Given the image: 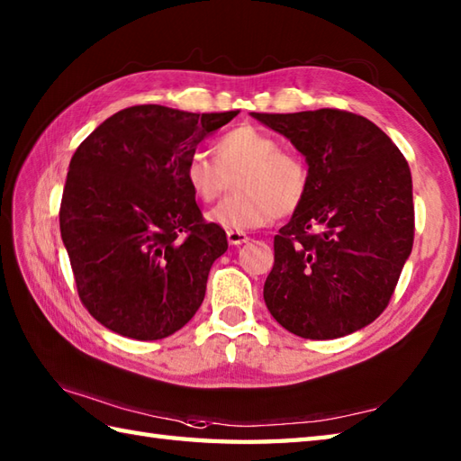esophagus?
<instances>
[{
  "mask_svg": "<svg viewBox=\"0 0 461 461\" xmlns=\"http://www.w3.org/2000/svg\"><path fill=\"white\" fill-rule=\"evenodd\" d=\"M249 238L246 231H228V241L230 246H241V243H246Z\"/></svg>",
  "mask_w": 461,
  "mask_h": 461,
  "instance_id": "34e87169",
  "label": "esophagus"
}]
</instances>
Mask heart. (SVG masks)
Returning a JSON list of instances; mask_svg holds the SVG:
<instances>
[{
    "mask_svg": "<svg viewBox=\"0 0 461 461\" xmlns=\"http://www.w3.org/2000/svg\"><path fill=\"white\" fill-rule=\"evenodd\" d=\"M240 194L220 202L208 220L228 231L263 228L277 215L295 213L309 192V170L297 152L253 124L233 126L215 142V158L194 150L184 164L192 195L213 202L236 178Z\"/></svg>",
    "mask_w": 461,
    "mask_h": 461,
    "instance_id": "1",
    "label": "heart"
}]
</instances>
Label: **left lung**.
I'll use <instances>...</instances> for the list:
<instances>
[{
  "mask_svg": "<svg viewBox=\"0 0 461 461\" xmlns=\"http://www.w3.org/2000/svg\"><path fill=\"white\" fill-rule=\"evenodd\" d=\"M309 164V192L273 241L263 299L281 327L329 340L388 307L414 243L412 176L398 146L348 111L251 113Z\"/></svg>",
  "mask_w": 461,
  "mask_h": 461,
  "instance_id": "obj_1",
  "label": "left lung"
}]
</instances>
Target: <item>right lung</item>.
Listing matches in <instances>:
<instances>
[{
    "label": "right lung",
    "mask_w": 461,
    "mask_h": 461,
    "mask_svg": "<svg viewBox=\"0 0 461 461\" xmlns=\"http://www.w3.org/2000/svg\"><path fill=\"white\" fill-rule=\"evenodd\" d=\"M233 116L238 111L136 104L96 126L75 150L59 225L79 299L103 327L158 340L200 309L228 238L203 220L184 164Z\"/></svg>",
    "instance_id": "right-lung-1"
}]
</instances>
